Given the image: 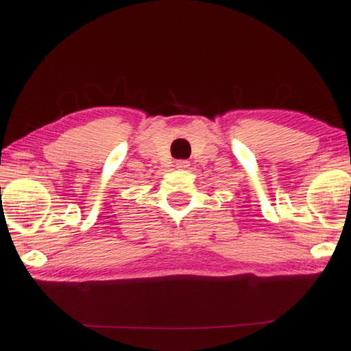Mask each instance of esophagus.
Segmentation results:
<instances>
[{
    "label": "esophagus",
    "mask_w": 351,
    "mask_h": 351,
    "mask_svg": "<svg viewBox=\"0 0 351 351\" xmlns=\"http://www.w3.org/2000/svg\"><path fill=\"white\" fill-rule=\"evenodd\" d=\"M189 166H190V161H186V160L176 161V167H177V169H189Z\"/></svg>",
    "instance_id": "obj_1"
}]
</instances>
